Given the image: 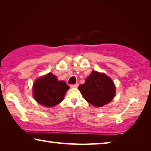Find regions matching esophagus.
<instances>
[{
	"instance_id": "34e87169",
	"label": "esophagus",
	"mask_w": 151,
	"mask_h": 151,
	"mask_svg": "<svg viewBox=\"0 0 151 151\" xmlns=\"http://www.w3.org/2000/svg\"><path fill=\"white\" fill-rule=\"evenodd\" d=\"M78 86V84H75V85H71L70 87L71 88H76Z\"/></svg>"
}]
</instances>
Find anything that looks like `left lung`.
<instances>
[{
	"instance_id": "8db88e82",
	"label": "left lung",
	"mask_w": 151,
	"mask_h": 151,
	"mask_svg": "<svg viewBox=\"0 0 151 151\" xmlns=\"http://www.w3.org/2000/svg\"><path fill=\"white\" fill-rule=\"evenodd\" d=\"M78 90L85 100L96 107L109 103L115 96L116 87L112 79L104 73L93 70L79 85Z\"/></svg>"
}]
</instances>
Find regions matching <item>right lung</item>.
<instances>
[{"label": "right lung", "instance_id": "right-lung-1", "mask_svg": "<svg viewBox=\"0 0 151 151\" xmlns=\"http://www.w3.org/2000/svg\"><path fill=\"white\" fill-rule=\"evenodd\" d=\"M65 82L58 81L51 73L39 77L33 84L32 91L35 101L46 107H52L63 101L69 89Z\"/></svg>", "mask_w": 151, "mask_h": 151}]
</instances>
